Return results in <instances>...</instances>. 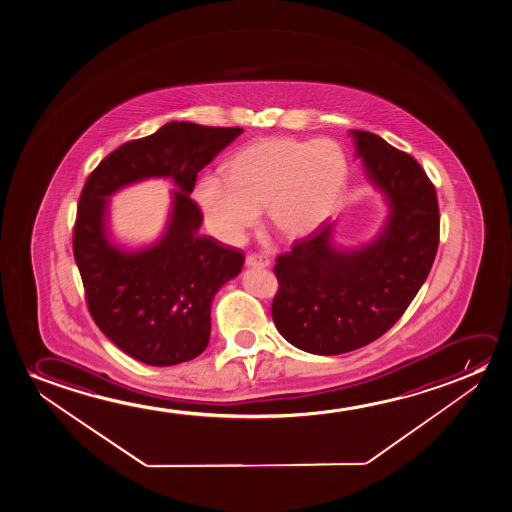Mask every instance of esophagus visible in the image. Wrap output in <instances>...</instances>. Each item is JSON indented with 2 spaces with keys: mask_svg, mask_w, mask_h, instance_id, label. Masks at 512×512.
<instances>
[{
  "mask_svg": "<svg viewBox=\"0 0 512 512\" xmlns=\"http://www.w3.org/2000/svg\"><path fill=\"white\" fill-rule=\"evenodd\" d=\"M269 264H271V260L267 259L266 255H262V253H250L246 257V266L248 267L264 269V267H269Z\"/></svg>",
  "mask_w": 512,
  "mask_h": 512,
  "instance_id": "1",
  "label": "esophagus"
}]
</instances>
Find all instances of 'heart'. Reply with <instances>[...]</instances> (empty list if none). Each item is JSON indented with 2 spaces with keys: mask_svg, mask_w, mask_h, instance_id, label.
Here are the masks:
<instances>
[{
  "mask_svg": "<svg viewBox=\"0 0 512 512\" xmlns=\"http://www.w3.org/2000/svg\"><path fill=\"white\" fill-rule=\"evenodd\" d=\"M348 176L341 147L332 140L264 138L241 148L224 166V182L204 178L197 203L213 232L239 241L266 208L278 236L299 239L334 210Z\"/></svg>",
  "mask_w": 512,
  "mask_h": 512,
  "instance_id": "obj_1",
  "label": "heart"
}]
</instances>
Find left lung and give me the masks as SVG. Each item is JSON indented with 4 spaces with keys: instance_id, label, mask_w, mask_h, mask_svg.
<instances>
[{
    "instance_id": "obj_1",
    "label": "left lung",
    "mask_w": 512,
    "mask_h": 512,
    "mask_svg": "<svg viewBox=\"0 0 512 512\" xmlns=\"http://www.w3.org/2000/svg\"><path fill=\"white\" fill-rule=\"evenodd\" d=\"M367 175L390 201L376 241L341 252L323 224L276 259L271 315L295 348L315 355L358 350L392 329L427 280L439 246V203L418 161L378 134L351 131Z\"/></svg>"
}]
</instances>
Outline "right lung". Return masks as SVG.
I'll return each mask as SVG.
<instances>
[{"mask_svg": "<svg viewBox=\"0 0 512 512\" xmlns=\"http://www.w3.org/2000/svg\"><path fill=\"white\" fill-rule=\"evenodd\" d=\"M241 133L169 122L113 150L85 182L73 227L85 302L99 330L138 362L182 364L208 346L213 295L238 276L245 253L197 234L203 213L189 194L197 173ZM150 175H171L181 187L169 232L143 253H120L105 239L104 197Z\"/></svg>", "mask_w": 512, "mask_h": 512, "instance_id": "add662e5", "label": "right lung"}]
</instances>
